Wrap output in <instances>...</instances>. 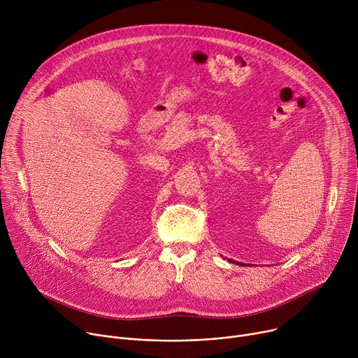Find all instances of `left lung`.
<instances>
[{"instance_id":"obj_1","label":"left lung","mask_w":358,"mask_h":358,"mask_svg":"<svg viewBox=\"0 0 358 358\" xmlns=\"http://www.w3.org/2000/svg\"><path fill=\"white\" fill-rule=\"evenodd\" d=\"M228 261H229V259H228ZM238 264H239V262H238Z\"/></svg>"}]
</instances>
